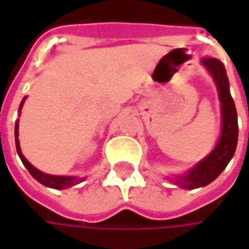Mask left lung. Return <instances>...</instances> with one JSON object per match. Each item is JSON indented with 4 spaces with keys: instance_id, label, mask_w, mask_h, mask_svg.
<instances>
[{
    "instance_id": "8db88e82",
    "label": "left lung",
    "mask_w": 249,
    "mask_h": 249,
    "mask_svg": "<svg viewBox=\"0 0 249 249\" xmlns=\"http://www.w3.org/2000/svg\"><path fill=\"white\" fill-rule=\"evenodd\" d=\"M201 62L212 74L219 89L221 113H223V129L217 145L211 152V155H208V157H205L203 161L198 162L192 171H189V173L183 178H172L173 183L178 184L185 189H195L212 183L224 171L231 159L235 155L237 136H239L236 107L230 93V82L223 62L216 58H204Z\"/></svg>"
}]
</instances>
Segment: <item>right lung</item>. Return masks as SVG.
<instances>
[{"label": "right lung", "instance_id": "1", "mask_svg": "<svg viewBox=\"0 0 249 249\" xmlns=\"http://www.w3.org/2000/svg\"><path fill=\"white\" fill-rule=\"evenodd\" d=\"M25 98L21 101L19 109L22 108ZM14 135H16V148H17V153H18L19 159H21V161L24 162V165L26 167V169L29 171L30 175H32L37 181H40L41 184H44V185H46V187L54 188V189H64V188H69L71 187V185H76V184L81 183L82 180H85V178H66V176H51V175H46V173L40 172L38 169H36V168L33 167V165H32L26 159H25L24 155H22V152H21V149H19V142H18V139H17V136H18V121L16 123V126H14Z\"/></svg>", "mask_w": 249, "mask_h": 249}]
</instances>
